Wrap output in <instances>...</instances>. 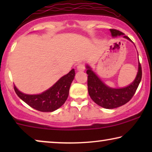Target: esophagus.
<instances>
[{"label": "esophagus", "mask_w": 152, "mask_h": 152, "mask_svg": "<svg viewBox=\"0 0 152 152\" xmlns=\"http://www.w3.org/2000/svg\"><path fill=\"white\" fill-rule=\"evenodd\" d=\"M85 70V66L84 64H80L77 66V70L78 71H84Z\"/></svg>", "instance_id": "1"}]
</instances>
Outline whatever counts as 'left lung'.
<instances>
[{
	"instance_id": "8db88e82",
	"label": "left lung",
	"mask_w": 152,
	"mask_h": 152,
	"mask_svg": "<svg viewBox=\"0 0 152 152\" xmlns=\"http://www.w3.org/2000/svg\"><path fill=\"white\" fill-rule=\"evenodd\" d=\"M112 37L124 35L123 32L110 29ZM132 41L127 36H123ZM86 73L88 75V91L91 98L95 103L105 109H115L127 103L134 96L142 79V68L138 63V71L135 80L128 86L122 88H112L102 82L88 66H86Z\"/></svg>"
}]
</instances>
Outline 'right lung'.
<instances>
[{
  "mask_svg": "<svg viewBox=\"0 0 152 152\" xmlns=\"http://www.w3.org/2000/svg\"><path fill=\"white\" fill-rule=\"evenodd\" d=\"M75 72L72 69L67 75L60 78L51 88L39 95L23 93L14 86L16 95L33 109L41 112H53L65 103L69 94L70 84Z\"/></svg>",
  "mask_w": 152,
  "mask_h": 152,
  "instance_id": "add662e5",
  "label": "right lung"
}]
</instances>
